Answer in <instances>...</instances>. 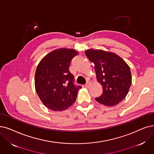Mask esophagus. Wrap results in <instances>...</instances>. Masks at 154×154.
Instances as JSON below:
<instances>
[{"label":"esophagus","mask_w":154,"mask_h":154,"mask_svg":"<svg viewBox=\"0 0 154 154\" xmlns=\"http://www.w3.org/2000/svg\"><path fill=\"white\" fill-rule=\"evenodd\" d=\"M85 87H86V88H88V87H90V83H89V82H88L87 84H85Z\"/></svg>","instance_id":"esophagus-1"}]
</instances>
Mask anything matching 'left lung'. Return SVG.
Returning <instances> with one entry per match:
<instances>
[{"instance_id": "obj_1", "label": "left lung", "mask_w": 154, "mask_h": 154, "mask_svg": "<svg viewBox=\"0 0 154 154\" xmlns=\"http://www.w3.org/2000/svg\"><path fill=\"white\" fill-rule=\"evenodd\" d=\"M87 57L95 64L97 81L103 93L95 100L106 106H114L127 95L131 84V73L125 61L111 52L90 48Z\"/></svg>"}]
</instances>
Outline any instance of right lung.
Here are the masks:
<instances>
[{"label": "right lung", "instance_id": "right-lung-1", "mask_svg": "<svg viewBox=\"0 0 154 154\" xmlns=\"http://www.w3.org/2000/svg\"><path fill=\"white\" fill-rule=\"evenodd\" d=\"M78 54V51L72 48L56 49L47 54L37 66L35 90L48 109L61 111L75 102L82 87L74 85V76L69 67L71 59Z\"/></svg>", "mask_w": 154, "mask_h": 154}]
</instances>
